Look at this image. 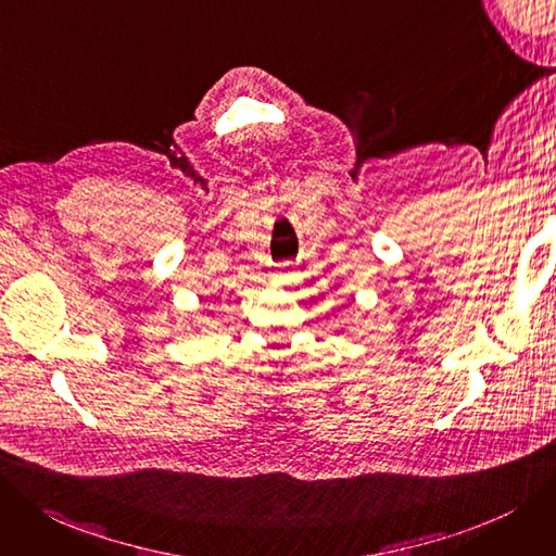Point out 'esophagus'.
Wrapping results in <instances>:
<instances>
[{
	"label": "esophagus",
	"mask_w": 556,
	"mask_h": 556,
	"mask_svg": "<svg viewBox=\"0 0 556 556\" xmlns=\"http://www.w3.org/2000/svg\"><path fill=\"white\" fill-rule=\"evenodd\" d=\"M271 278H274L276 285H285L287 280H290V271H287V264H282L280 271H276Z\"/></svg>",
	"instance_id": "esophagus-1"
}]
</instances>
